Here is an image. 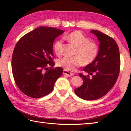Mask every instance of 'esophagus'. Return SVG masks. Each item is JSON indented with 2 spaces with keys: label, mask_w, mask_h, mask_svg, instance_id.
<instances>
[{
  "label": "esophagus",
  "mask_w": 131,
  "mask_h": 131,
  "mask_svg": "<svg viewBox=\"0 0 131 131\" xmlns=\"http://www.w3.org/2000/svg\"><path fill=\"white\" fill-rule=\"evenodd\" d=\"M63 74L64 75H65L68 76V77H72V76L74 75V74L73 73H70V72H69V71L66 70H63Z\"/></svg>",
  "instance_id": "obj_1"
}]
</instances>
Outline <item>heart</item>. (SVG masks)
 Wrapping results in <instances>:
<instances>
[{"mask_svg":"<svg viewBox=\"0 0 131 131\" xmlns=\"http://www.w3.org/2000/svg\"><path fill=\"white\" fill-rule=\"evenodd\" d=\"M69 42L76 48L74 57H65L58 61V65L67 71H74L77 67L87 65L93 62L99 53V47L95 41H90L87 36L79 31L70 33L65 37ZM62 40H58L54 44L56 54L60 55L62 50Z\"/></svg>","mask_w":131,"mask_h":131,"instance_id":"heart-1","label":"heart"}]
</instances>
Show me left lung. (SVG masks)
Listing matches in <instances>:
<instances>
[{"mask_svg": "<svg viewBox=\"0 0 131 131\" xmlns=\"http://www.w3.org/2000/svg\"><path fill=\"white\" fill-rule=\"evenodd\" d=\"M91 32L100 42L99 53L93 62L83 69L88 74L80 73L83 83L74 90L75 93L85 100L99 99L107 94L117 80L120 71V53L117 43L112 37L96 30ZM91 74L92 79L89 78Z\"/></svg>", "mask_w": 131, "mask_h": 131, "instance_id": "1", "label": "left lung"}]
</instances>
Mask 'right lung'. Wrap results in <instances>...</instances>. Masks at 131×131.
Wrapping results in <instances>:
<instances>
[{"instance_id":"add662e5","label":"right lung","mask_w":131,"mask_h":131,"mask_svg":"<svg viewBox=\"0 0 131 131\" xmlns=\"http://www.w3.org/2000/svg\"><path fill=\"white\" fill-rule=\"evenodd\" d=\"M63 32L53 27L40 26L16 43L12 58L13 76L16 85L26 96L38 99L47 95L62 75V68H53L52 57L53 43Z\"/></svg>"}]
</instances>
